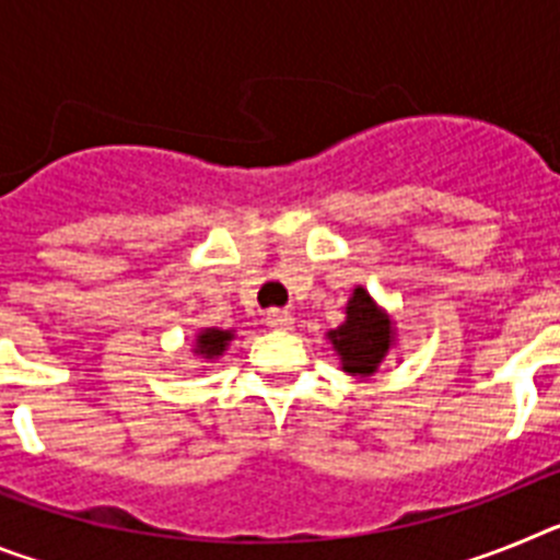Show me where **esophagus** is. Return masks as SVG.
<instances>
[{
    "label": "esophagus",
    "mask_w": 560,
    "mask_h": 560,
    "mask_svg": "<svg viewBox=\"0 0 560 560\" xmlns=\"http://www.w3.org/2000/svg\"><path fill=\"white\" fill-rule=\"evenodd\" d=\"M266 319H269V328L275 330H289L291 325H294V316H291L289 311H269Z\"/></svg>",
    "instance_id": "1"
}]
</instances>
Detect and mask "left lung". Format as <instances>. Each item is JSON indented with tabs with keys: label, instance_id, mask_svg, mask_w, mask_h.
<instances>
[{
	"label": "left lung",
	"instance_id": "1",
	"mask_svg": "<svg viewBox=\"0 0 560 560\" xmlns=\"http://www.w3.org/2000/svg\"><path fill=\"white\" fill-rule=\"evenodd\" d=\"M336 353L341 355V368L353 375L375 373L378 361L389 350L393 330L387 316L373 305L364 289H355L348 303V319L336 330H330Z\"/></svg>",
	"mask_w": 560,
	"mask_h": 560
}]
</instances>
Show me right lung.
I'll return each mask as SVG.
<instances>
[{
  "label": "right lung",
  "instance_id": "right-lung-1",
  "mask_svg": "<svg viewBox=\"0 0 560 560\" xmlns=\"http://www.w3.org/2000/svg\"><path fill=\"white\" fill-rule=\"evenodd\" d=\"M230 339H232V334H226V330L207 328L205 334H201L199 339H196V345H199V348H196V353H201V355H205V359H212V355H221V353H224L226 341H230Z\"/></svg>",
  "mask_w": 560,
  "mask_h": 560
}]
</instances>
